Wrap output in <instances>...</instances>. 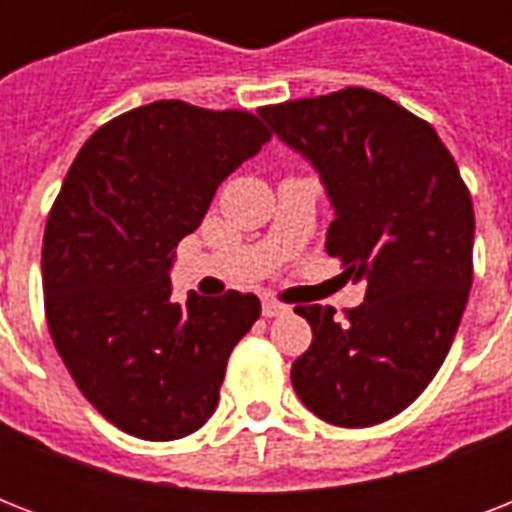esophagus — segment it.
<instances>
[{
    "label": "esophagus",
    "mask_w": 512,
    "mask_h": 512,
    "mask_svg": "<svg viewBox=\"0 0 512 512\" xmlns=\"http://www.w3.org/2000/svg\"><path fill=\"white\" fill-rule=\"evenodd\" d=\"M284 313H289L287 305L273 303V300H265V303H263V316H265V319H273V316H284Z\"/></svg>",
    "instance_id": "1"
}]
</instances>
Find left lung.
Here are the masks:
<instances>
[{
    "label": "left lung",
    "mask_w": 512,
    "mask_h": 512,
    "mask_svg": "<svg viewBox=\"0 0 512 512\" xmlns=\"http://www.w3.org/2000/svg\"><path fill=\"white\" fill-rule=\"evenodd\" d=\"M319 172L327 252L366 281L364 303L297 305L313 329L292 385L316 417L369 428L404 412L444 364L473 284V201L428 122L364 87L260 108Z\"/></svg>",
    "instance_id": "left-lung-1"
}]
</instances>
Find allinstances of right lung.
I'll list each match as a JSON object with an SVG mask.
<instances>
[{
  "label": "right lung",
  "instance_id": "right-lung-1",
  "mask_svg": "<svg viewBox=\"0 0 512 512\" xmlns=\"http://www.w3.org/2000/svg\"><path fill=\"white\" fill-rule=\"evenodd\" d=\"M268 140L247 111L156 100L103 124L63 180L42 244L47 327L76 388L130 436L199 430L260 316L241 292L175 303L170 271L217 185Z\"/></svg>",
  "mask_w": 512,
  "mask_h": 512
}]
</instances>
